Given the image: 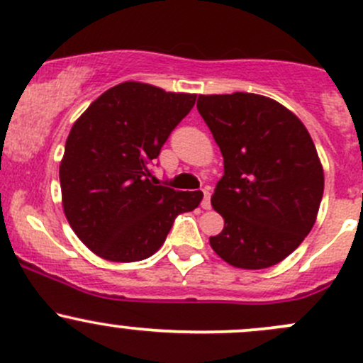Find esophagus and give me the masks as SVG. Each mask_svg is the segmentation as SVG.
<instances>
[{"label": "esophagus", "instance_id": "obj_1", "mask_svg": "<svg viewBox=\"0 0 363 363\" xmlns=\"http://www.w3.org/2000/svg\"><path fill=\"white\" fill-rule=\"evenodd\" d=\"M202 194H204V197H202V209H211V190H209V186H206L204 190H202Z\"/></svg>", "mask_w": 363, "mask_h": 363}]
</instances>
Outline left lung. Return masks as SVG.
Returning <instances> with one entry per match:
<instances>
[{
  "label": "left lung",
  "instance_id": "1",
  "mask_svg": "<svg viewBox=\"0 0 363 363\" xmlns=\"http://www.w3.org/2000/svg\"><path fill=\"white\" fill-rule=\"evenodd\" d=\"M197 111L225 164L211 197L225 227L209 244L232 267H274L317 220L323 169L313 140L289 108L256 93L199 95Z\"/></svg>",
  "mask_w": 363,
  "mask_h": 363
}]
</instances>
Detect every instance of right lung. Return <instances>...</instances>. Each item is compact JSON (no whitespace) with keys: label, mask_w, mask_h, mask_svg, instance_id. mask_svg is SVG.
Returning a JSON list of instances; mask_svg holds the SVG:
<instances>
[{"label":"right lung","mask_w":363,"mask_h":363,"mask_svg":"<svg viewBox=\"0 0 363 363\" xmlns=\"http://www.w3.org/2000/svg\"><path fill=\"white\" fill-rule=\"evenodd\" d=\"M197 95L126 81L74 123L60 162L62 204L76 235L100 258L145 259L164 244L178 214L202 192L154 185L149 164L192 111Z\"/></svg>","instance_id":"1"}]
</instances>
